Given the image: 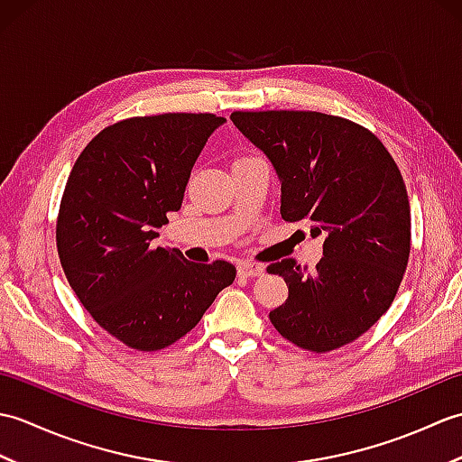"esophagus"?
Here are the masks:
<instances>
[{
  "label": "esophagus",
  "instance_id": "esophagus-1",
  "mask_svg": "<svg viewBox=\"0 0 462 462\" xmlns=\"http://www.w3.org/2000/svg\"><path fill=\"white\" fill-rule=\"evenodd\" d=\"M262 273H263L262 263L250 262V260L238 262V276H242V278H256V276H262Z\"/></svg>",
  "mask_w": 462,
  "mask_h": 462
}]
</instances>
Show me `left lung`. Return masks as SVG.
Instances as JSON below:
<instances>
[{"label":"left lung","instance_id":"1","mask_svg":"<svg viewBox=\"0 0 462 462\" xmlns=\"http://www.w3.org/2000/svg\"><path fill=\"white\" fill-rule=\"evenodd\" d=\"M232 123L268 156L283 220L323 238L316 268L270 263L288 300L270 321L298 347L326 353L363 336L395 300L409 262L411 210L393 156L375 134L316 111H236Z\"/></svg>","mask_w":462,"mask_h":462}]
</instances>
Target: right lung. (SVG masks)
I'll return each instance as SVG.
<instances>
[{
    "instance_id": "add662e5",
    "label": "right lung",
    "mask_w": 462,
    "mask_h": 462,
    "mask_svg": "<svg viewBox=\"0 0 462 462\" xmlns=\"http://www.w3.org/2000/svg\"><path fill=\"white\" fill-rule=\"evenodd\" d=\"M210 113L133 116L85 146L65 186L57 252L69 286L93 319L139 351L186 336L236 278L230 262L194 263L156 246V228L180 210L208 136Z\"/></svg>"
}]
</instances>
